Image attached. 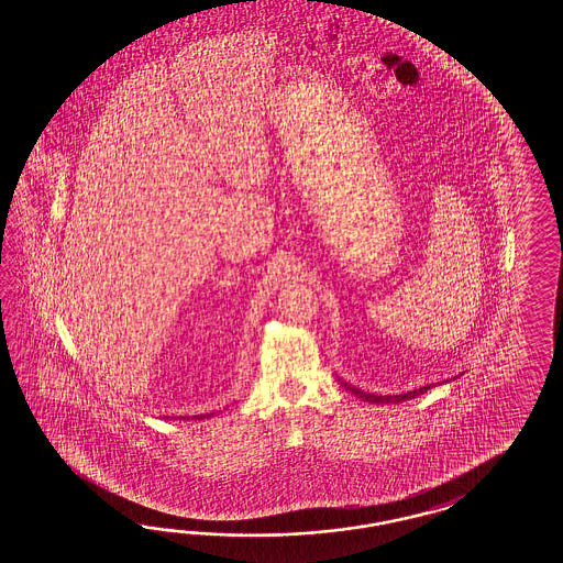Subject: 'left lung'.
Here are the masks:
<instances>
[{"label":"left lung","instance_id":"1","mask_svg":"<svg viewBox=\"0 0 563 563\" xmlns=\"http://www.w3.org/2000/svg\"><path fill=\"white\" fill-rule=\"evenodd\" d=\"M446 383V380H444ZM346 386L350 393H354V395L362 398V400H368V402H374V405H388V402H405V400H410V398H417L419 395H424L427 390H431V384H427V386H420L417 390H410V393H405V395H372V393H364V390H360L356 386H352V384L342 383Z\"/></svg>","mask_w":563,"mask_h":563}]
</instances>
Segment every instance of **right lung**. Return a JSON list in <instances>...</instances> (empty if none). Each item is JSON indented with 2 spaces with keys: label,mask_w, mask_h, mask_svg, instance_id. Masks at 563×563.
<instances>
[{
  "label": "right lung",
  "mask_w": 563,
  "mask_h": 563,
  "mask_svg": "<svg viewBox=\"0 0 563 563\" xmlns=\"http://www.w3.org/2000/svg\"><path fill=\"white\" fill-rule=\"evenodd\" d=\"M213 415H216V412H209V415H197V419H207V417H213Z\"/></svg>",
  "instance_id": "right-lung-1"
}]
</instances>
